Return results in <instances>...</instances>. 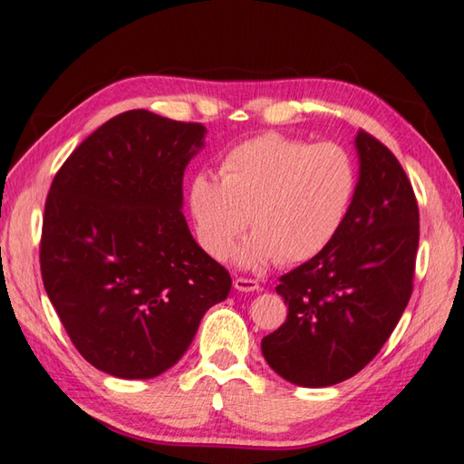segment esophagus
Instances as JSON below:
<instances>
[{"label": "esophagus", "instance_id": "obj_1", "mask_svg": "<svg viewBox=\"0 0 464 464\" xmlns=\"http://www.w3.org/2000/svg\"><path fill=\"white\" fill-rule=\"evenodd\" d=\"M233 287L237 289V292H257L259 284L256 279H247V277H235L233 279Z\"/></svg>", "mask_w": 464, "mask_h": 464}]
</instances>
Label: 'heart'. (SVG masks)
I'll return each mask as SVG.
<instances>
[{
  "instance_id": "b5f03b06",
  "label": "heart",
  "mask_w": 464,
  "mask_h": 464,
  "mask_svg": "<svg viewBox=\"0 0 464 464\" xmlns=\"http://www.w3.org/2000/svg\"><path fill=\"white\" fill-rule=\"evenodd\" d=\"M358 175L338 144H307L267 132L225 154L221 180L198 172L188 211L201 247L227 257L247 223L256 233L235 251L241 267L302 263L330 247L356 195Z\"/></svg>"
}]
</instances>
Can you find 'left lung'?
<instances>
[{
	"mask_svg": "<svg viewBox=\"0 0 464 464\" xmlns=\"http://www.w3.org/2000/svg\"><path fill=\"white\" fill-rule=\"evenodd\" d=\"M358 185L340 233L320 256L281 276L287 320L261 340L263 358L304 388L334 386L384 346L412 294L419 205L396 157L360 130Z\"/></svg>",
	"mask_w": 464,
	"mask_h": 464,
	"instance_id": "left-lung-1",
	"label": "left lung"
}]
</instances>
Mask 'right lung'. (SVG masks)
<instances>
[{
	"label": "right lung",
	"mask_w": 464,
	"mask_h": 464,
	"mask_svg": "<svg viewBox=\"0 0 464 464\" xmlns=\"http://www.w3.org/2000/svg\"><path fill=\"white\" fill-rule=\"evenodd\" d=\"M207 129L149 111L104 122L53 177L44 211L45 294L94 368L147 380L183 358L231 276L188 231L183 175Z\"/></svg>",
	"instance_id": "1"
}]
</instances>
